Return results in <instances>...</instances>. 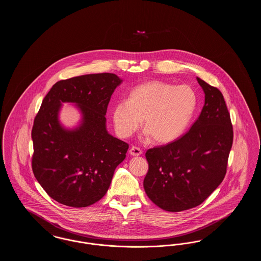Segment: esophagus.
Wrapping results in <instances>:
<instances>
[{
  "mask_svg": "<svg viewBox=\"0 0 261 261\" xmlns=\"http://www.w3.org/2000/svg\"><path fill=\"white\" fill-rule=\"evenodd\" d=\"M129 152H130V154L133 155V156H138V155L142 154V149H140V148H138L136 146H133V147H131Z\"/></svg>",
  "mask_w": 261,
  "mask_h": 261,
  "instance_id": "esophagus-1",
  "label": "esophagus"
}]
</instances>
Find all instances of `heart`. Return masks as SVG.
Instances as JSON below:
<instances>
[{
	"label": "heart",
	"instance_id": "1",
	"mask_svg": "<svg viewBox=\"0 0 261 261\" xmlns=\"http://www.w3.org/2000/svg\"><path fill=\"white\" fill-rule=\"evenodd\" d=\"M197 106V93L190 85L175 86L152 80L138 85L131 90L128 99L115 103L113 123L119 136L128 138L137 131L143 119L146 136L166 144L185 132Z\"/></svg>",
	"mask_w": 261,
	"mask_h": 261
}]
</instances>
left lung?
Returning a JSON list of instances; mask_svg holds the SVG:
<instances>
[{
  "label": "left lung",
  "mask_w": 261,
  "mask_h": 261,
  "mask_svg": "<svg viewBox=\"0 0 261 261\" xmlns=\"http://www.w3.org/2000/svg\"><path fill=\"white\" fill-rule=\"evenodd\" d=\"M205 94L199 118L184 135L146 152L144 188L163 211H187L202 203L221 184L233 144L230 113L219 89L197 78Z\"/></svg>",
  "instance_id": "1"
}]
</instances>
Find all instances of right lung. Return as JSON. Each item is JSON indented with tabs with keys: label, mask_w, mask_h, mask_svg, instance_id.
Wrapping results in <instances>:
<instances>
[{
	"label": "right lung",
	"mask_w": 261,
	"mask_h": 261,
	"mask_svg": "<svg viewBox=\"0 0 261 261\" xmlns=\"http://www.w3.org/2000/svg\"><path fill=\"white\" fill-rule=\"evenodd\" d=\"M122 80L113 73L82 75L58 81L43 99L32 127V170L50 198L71 207L101 199L129 145L107 132L106 113ZM79 103L84 123L65 132L57 121L60 103Z\"/></svg>",
	"instance_id": "1"
}]
</instances>
